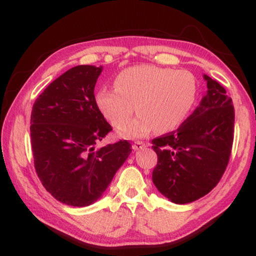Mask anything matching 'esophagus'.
<instances>
[{
  "mask_svg": "<svg viewBox=\"0 0 256 256\" xmlns=\"http://www.w3.org/2000/svg\"><path fill=\"white\" fill-rule=\"evenodd\" d=\"M144 146H146V144L142 141H135L134 144H132V149H134V150H140V149L144 148Z\"/></svg>",
  "mask_w": 256,
  "mask_h": 256,
  "instance_id": "1",
  "label": "esophagus"
}]
</instances>
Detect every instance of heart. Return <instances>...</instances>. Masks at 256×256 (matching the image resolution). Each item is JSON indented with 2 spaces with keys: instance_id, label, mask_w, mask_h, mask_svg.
I'll use <instances>...</instances> for the list:
<instances>
[{
  "instance_id": "1",
  "label": "heart",
  "mask_w": 256,
  "mask_h": 256,
  "mask_svg": "<svg viewBox=\"0 0 256 256\" xmlns=\"http://www.w3.org/2000/svg\"><path fill=\"white\" fill-rule=\"evenodd\" d=\"M115 88L98 90L96 106L110 124L120 127L124 138H142L152 129L168 132L188 118L197 96V82L188 71L155 65L124 68L115 78Z\"/></svg>"
}]
</instances>
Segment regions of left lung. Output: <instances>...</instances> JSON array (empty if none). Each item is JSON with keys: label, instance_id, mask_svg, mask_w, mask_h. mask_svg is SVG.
<instances>
[{"label": "left lung", "instance_id": "8db88e82", "mask_svg": "<svg viewBox=\"0 0 256 256\" xmlns=\"http://www.w3.org/2000/svg\"><path fill=\"white\" fill-rule=\"evenodd\" d=\"M208 90L176 132L152 140L158 157L152 182L174 204L208 194L225 172L234 134L232 99L218 82L204 74Z\"/></svg>", "mask_w": 256, "mask_h": 256}]
</instances>
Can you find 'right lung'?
<instances>
[{
  "label": "right lung",
  "mask_w": 256,
  "mask_h": 256,
  "mask_svg": "<svg viewBox=\"0 0 256 256\" xmlns=\"http://www.w3.org/2000/svg\"><path fill=\"white\" fill-rule=\"evenodd\" d=\"M101 71L93 65L70 68L44 90L31 112L38 177L52 197L76 208L101 198L132 152L126 140L96 149L112 130L94 96Z\"/></svg>",
  "instance_id": "1"
}]
</instances>
